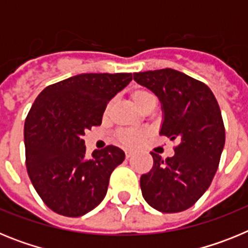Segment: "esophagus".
I'll return each instance as SVG.
<instances>
[{
    "instance_id": "1",
    "label": "esophagus",
    "mask_w": 248,
    "mask_h": 248,
    "mask_svg": "<svg viewBox=\"0 0 248 248\" xmlns=\"http://www.w3.org/2000/svg\"><path fill=\"white\" fill-rule=\"evenodd\" d=\"M131 154H133V151H131V150H125V156H126V159H129V157L131 156Z\"/></svg>"
}]
</instances>
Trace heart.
Masks as SVG:
<instances>
[{"label": "heart", "mask_w": 248, "mask_h": 248, "mask_svg": "<svg viewBox=\"0 0 248 248\" xmlns=\"http://www.w3.org/2000/svg\"><path fill=\"white\" fill-rule=\"evenodd\" d=\"M131 99L135 103L139 109H145L148 105L155 104L156 99H155V95L151 93L148 89H137L131 93ZM111 108V103H109L105 108L104 114L109 113ZM149 135L148 130H137V129H125V130H122L119 133V140L120 143L124 144V145L128 146H134L138 145L139 143H141L144 139Z\"/></svg>", "instance_id": "obj_1"}]
</instances>
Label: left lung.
I'll return each instance as SVG.
<instances>
[{
	"instance_id": "left-lung-1",
	"label": "left lung",
	"mask_w": 248,
	"mask_h": 248,
	"mask_svg": "<svg viewBox=\"0 0 248 248\" xmlns=\"http://www.w3.org/2000/svg\"><path fill=\"white\" fill-rule=\"evenodd\" d=\"M134 80L161 102L164 122L160 135L179 144L172 157L151 151L154 165L140 177L146 202L166 214L191 207L217 171L225 145V126L211 89L171 68L134 73Z\"/></svg>"
}]
</instances>
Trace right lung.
<instances>
[{
	"label": "right lung",
	"instance_id": "1",
	"mask_svg": "<svg viewBox=\"0 0 248 248\" xmlns=\"http://www.w3.org/2000/svg\"><path fill=\"white\" fill-rule=\"evenodd\" d=\"M131 79V73H84L48 85L36 98L25 122L26 166L52 211L78 217L105 198L125 154L108 145L87 156L83 135L102 124L109 100Z\"/></svg>",
	"mask_w": 248,
	"mask_h": 248
}]
</instances>
